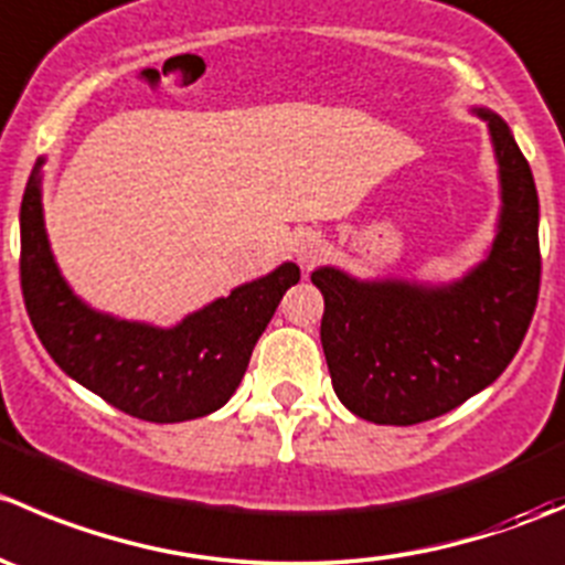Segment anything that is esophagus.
<instances>
[{
  "label": "esophagus",
  "instance_id": "esophagus-1",
  "mask_svg": "<svg viewBox=\"0 0 565 565\" xmlns=\"http://www.w3.org/2000/svg\"><path fill=\"white\" fill-rule=\"evenodd\" d=\"M295 256H298L300 265L306 267L317 265V262L324 256L322 235H317V232H303V235L295 241Z\"/></svg>",
  "mask_w": 565,
  "mask_h": 565
}]
</instances>
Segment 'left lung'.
<instances>
[{
	"instance_id": "obj_1",
	"label": "left lung",
	"mask_w": 565,
	"mask_h": 565,
	"mask_svg": "<svg viewBox=\"0 0 565 565\" xmlns=\"http://www.w3.org/2000/svg\"><path fill=\"white\" fill-rule=\"evenodd\" d=\"M487 119L500 167L498 237L487 259L448 287L358 281L311 273L324 298V361L335 396L372 424L413 426L451 413L492 385L525 339L541 287L539 193L498 114Z\"/></svg>"
}]
</instances>
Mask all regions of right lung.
I'll return each mask as SVG.
<instances>
[{
  "label": "right lung",
  "instance_id": "1",
  "mask_svg": "<svg viewBox=\"0 0 565 565\" xmlns=\"http://www.w3.org/2000/svg\"><path fill=\"white\" fill-rule=\"evenodd\" d=\"M40 167L43 161L21 199V292L45 352L67 377L150 424L202 418L224 407L284 292L300 281V267L284 262L167 330L100 315L73 295L51 256Z\"/></svg>",
  "mask_w": 565,
  "mask_h": 565
}]
</instances>
